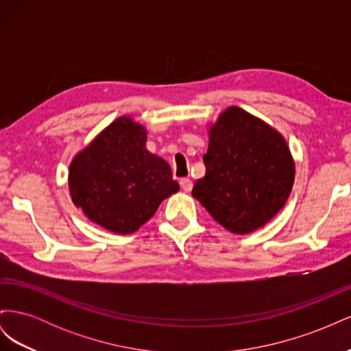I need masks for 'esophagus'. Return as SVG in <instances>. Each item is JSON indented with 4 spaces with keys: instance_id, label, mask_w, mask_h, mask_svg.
Segmentation results:
<instances>
[{
    "instance_id": "obj_1",
    "label": "esophagus",
    "mask_w": 351,
    "mask_h": 351,
    "mask_svg": "<svg viewBox=\"0 0 351 351\" xmlns=\"http://www.w3.org/2000/svg\"><path fill=\"white\" fill-rule=\"evenodd\" d=\"M180 186H182L184 192H190V190H192V187H193V183H192V180L186 177V178L180 180Z\"/></svg>"
}]
</instances>
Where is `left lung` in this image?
<instances>
[{
	"label": "left lung",
	"instance_id": "8db88e82",
	"mask_svg": "<svg viewBox=\"0 0 351 351\" xmlns=\"http://www.w3.org/2000/svg\"><path fill=\"white\" fill-rule=\"evenodd\" d=\"M204 164L192 195L236 234L267 224L291 193L294 162L284 137L241 108H227L210 127Z\"/></svg>",
	"mask_w": 351,
	"mask_h": 351
}]
</instances>
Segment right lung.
<instances>
[{
	"label": "right lung",
	"instance_id": "1",
	"mask_svg": "<svg viewBox=\"0 0 351 351\" xmlns=\"http://www.w3.org/2000/svg\"><path fill=\"white\" fill-rule=\"evenodd\" d=\"M69 186L84 215L119 234L136 231L180 189L169 165L146 149V130L130 117L115 120L74 156Z\"/></svg>",
	"mask_w": 351,
	"mask_h": 351
}]
</instances>
